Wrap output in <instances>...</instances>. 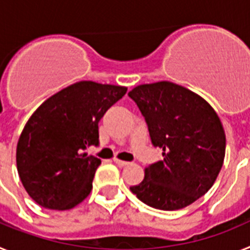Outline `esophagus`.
Segmentation results:
<instances>
[{"label":"esophagus","instance_id":"1","mask_svg":"<svg viewBox=\"0 0 250 250\" xmlns=\"http://www.w3.org/2000/svg\"><path fill=\"white\" fill-rule=\"evenodd\" d=\"M114 161H115V164L118 165V167H127V165L131 164L130 161H123V160H119V159H114Z\"/></svg>","mask_w":250,"mask_h":250}]
</instances>
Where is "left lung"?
<instances>
[{
    "label": "left lung",
    "instance_id": "left-lung-1",
    "mask_svg": "<svg viewBox=\"0 0 250 250\" xmlns=\"http://www.w3.org/2000/svg\"><path fill=\"white\" fill-rule=\"evenodd\" d=\"M164 159L150 164L130 187L138 199L160 210H178L202 198L216 180L225 155L220 119L204 99L173 83L140 85L129 92Z\"/></svg>",
    "mask_w": 250,
    "mask_h": 250
}]
</instances>
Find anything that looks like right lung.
Here are the masks:
<instances>
[{
  "instance_id": "obj_1",
  "label": "right lung",
  "mask_w": 250,
  "mask_h": 250,
  "mask_svg": "<svg viewBox=\"0 0 250 250\" xmlns=\"http://www.w3.org/2000/svg\"><path fill=\"white\" fill-rule=\"evenodd\" d=\"M126 87L81 81L51 96L22 130L16 151L19 175L39 205L66 210L92 189L101 164L85 150L99 145V121Z\"/></svg>"
}]
</instances>
